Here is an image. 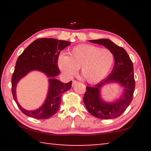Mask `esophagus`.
<instances>
[{"mask_svg":"<svg viewBox=\"0 0 151 151\" xmlns=\"http://www.w3.org/2000/svg\"><path fill=\"white\" fill-rule=\"evenodd\" d=\"M78 82H77L76 81H73V86H75V85H76V84H78Z\"/></svg>","mask_w":151,"mask_h":151,"instance_id":"34e87169","label":"esophagus"}]
</instances>
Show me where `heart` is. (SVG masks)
I'll use <instances>...</instances> for the list:
<instances>
[{"instance_id":"heart-1","label":"heart","mask_w":151,"mask_h":151,"mask_svg":"<svg viewBox=\"0 0 151 151\" xmlns=\"http://www.w3.org/2000/svg\"><path fill=\"white\" fill-rule=\"evenodd\" d=\"M114 64V55L106 48L84 44L73 47L68 55L60 54L58 65L67 76L76 74L81 68L83 78L90 83L101 81L108 75Z\"/></svg>"}]
</instances>
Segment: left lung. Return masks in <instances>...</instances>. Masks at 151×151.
<instances>
[{
  "label": "left lung",
  "mask_w": 151,
  "mask_h": 151,
  "mask_svg": "<svg viewBox=\"0 0 151 151\" xmlns=\"http://www.w3.org/2000/svg\"><path fill=\"white\" fill-rule=\"evenodd\" d=\"M91 42L101 45L112 52L114 65L111 73L94 86H87L83 101L89 113L102 119H112L123 113L131 104L135 88L133 65L123 48L106 39L91 40ZM118 83L124 88L120 98L113 102H106L101 96V88L107 83Z\"/></svg>",
  "instance_id": "8db88e82"
}]
</instances>
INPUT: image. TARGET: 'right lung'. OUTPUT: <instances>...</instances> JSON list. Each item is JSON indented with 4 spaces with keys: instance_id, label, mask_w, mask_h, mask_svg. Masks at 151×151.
Segmentation results:
<instances>
[{
    "instance_id": "add662e5",
    "label": "right lung",
    "mask_w": 151,
    "mask_h": 151,
    "mask_svg": "<svg viewBox=\"0 0 151 151\" xmlns=\"http://www.w3.org/2000/svg\"><path fill=\"white\" fill-rule=\"evenodd\" d=\"M66 40L55 39H39L28 46L16 63L12 76V93L18 106L24 114L38 119H48L59 109L61 97L65 92L70 89L72 81L64 83L55 78L60 74L58 57L60 52L69 46ZM33 70L44 73L49 78V90L44 103L39 109L28 111L20 106L16 99V88L20 79Z\"/></svg>"
}]
</instances>
